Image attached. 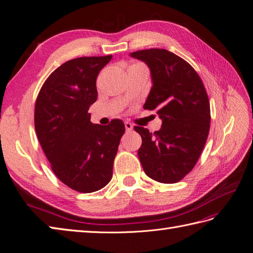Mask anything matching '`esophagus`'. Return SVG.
<instances>
[{
  "label": "esophagus",
  "mask_w": 253,
  "mask_h": 253,
  "mask_svg": "<svg viewBox=\"0 0 253 253\" xmlns=\"http://www.w3.org/2000/svg\"><path fill=\"white\" fill-rule=\"evenodd\" d=\"M125 126H126V132H131L132 129H133V125H132V124H129V122H126V124H125Z\"/></svg>",
  "instance_id": "1"
}]
</instances>
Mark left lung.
Instances as JSON below:
<instances>
[{"label":"left lung","instance_id":"8db88e82","mask_svg":"<svg viewBox=\"0 0 253 253\" xmlns=\"http://www.w3.org/2000/svg\"><path fill=\"white\" fill-rule=\"evenodd\" d=\"M148 65L152 87L143 105L157 110L163 125L150 133L135 126L142 138L138 157L144 173L159 182L175 183L193 169L210 128V103L202 79L187 61L159 48L129 53Z\"/></svg>","mask_w":253,"mask_h":253}]
</instances>
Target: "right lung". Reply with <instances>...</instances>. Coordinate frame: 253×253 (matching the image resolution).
<instances>
[{
    "mask_svg": "<svg viewBox=\"0 0 253 253\" xmlns=\"http://www.w3.org/2000/svg\"><path fill=\"white\" fill-rule=\"evenodd\" d=\"M112 56L81 57L60 65L44 82L35 106V128L51 169L64 185L82 193L105 187L126 127L91 124L96 79Z\"/></svg>",
    "mask_w": 253,
    "mask_h": 253,
    "instance_id": "add662e5",
    "label": "right lung"
}]
</instances>
